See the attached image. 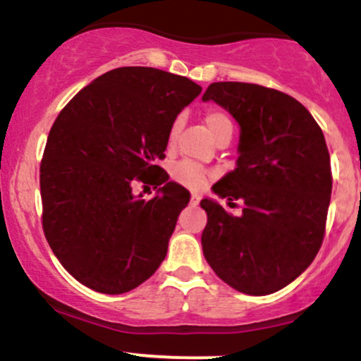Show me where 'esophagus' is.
Masks as SVG:
<instances>
[{
    "mask_svg": "<svg viewBox=\"0 0 361 361\" xmlns=\"http://www.w3.org/2000/svg\"><path fill=\"white\" fill-rule=\"evenodd\" d=\"M200 200H202V198H200L198 192H192V195H191V205H198Z\"/></svg>",
    "mask_w": 361,
    "mask_h": 361,
    "instance_id": "1",
    "label": "esophagus"
}]
</instances>
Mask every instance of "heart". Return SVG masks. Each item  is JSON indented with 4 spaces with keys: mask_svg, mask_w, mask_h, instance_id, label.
I'll list each match as a JSON object with an SVG mask.
<instances>
[{
    "mask_svg": "<svg viewBox=\"0 0 361 361\" xmlns=\"http://www.w3.org/2000/svg\"><path fill=\"white\" fill-rule=\"evenodd\" d=\"M180 123H182L180 118H177V120L172 123V126H170V132H169L170 144L177 139V133H179L180 130ZM205 126L208 133H210L214 139L219 135V133L228 132V130L229 132H233V123L231 120H229V116L224 113V111H219V109H210L205 114ZM172 176L173 179L180 182V184L188 185V188H195V189L205 184L207 180L205 170L192 161L177 163V165L172 169Z\"/></svg>",
    "mask_w": 361,
    "mask_h": 361,
    "instance_id": "heart-1",
    "label": "heart"
}]
</instances>
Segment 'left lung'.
<instances>
[{
	"label": "left lung",
	"instance_id": "left-lung-1",
	"mask_svg": "<svg viewBox=\"0 0 361 361\" xmlns=\"http://www.w3.org/2000/svg\"><path fill=\"white\" fill-rule=\"evenodd\" d=\"M202 99L240 125L236 169L212 189L229 205L243 203L235 217L202 200L203 255L229 287L267 295L292 283L322 247L332 192L325 137L299 100L273 88L219 81Z\"/></svg>",
	"mask_w": 361,
	"mask_h": 361
}]
</instances>
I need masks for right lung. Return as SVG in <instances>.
Instances as JSON below:
<instances>
[{
	"mask_svg": "<svg viewBox=\"0 0 361 361\" xmlns=\"http://www.w3.org/2000/svg\"><path fill=\"white\" fill-rule=\"evenodd\" d=\"M200 94L195 81L166 71L118 68L78 92L55 120L39 169L43 231L85 287L133 290L165 259L189 191L156 161L177 114ZM135 180L154 185L155 198L133 195Z\"/></svg>",
	"mask_w": 361,
	"mask_h": 361,
	"instance_id": "obj_1",
	"label": "right lung"
}]
</instances>
